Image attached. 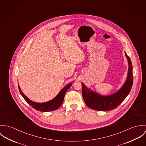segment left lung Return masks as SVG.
Here are the masks:
<instances>
[{"instance_id":"obj_1","label":"left lung","mask_w":146,"mask_h":146,"mask_svg":"<svg viewBox=\"0 0 146 146\" xmlns=\"http://www.w3.org/2000/svg\"><path fill=\"white\" fill-rule=\"evenodd\" d=\"M128 61V73L125 83L116 93L110 96H103L88 88L83 83L82 95L85 104L89 108L97 110L107 111L116 108L127 96L133 83V67L131 60L125 53Z\"/></svg>"}]
</instances>
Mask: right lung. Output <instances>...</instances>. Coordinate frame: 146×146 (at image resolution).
I'll return each mask as SVG.
<instances>
[{
	"label": "right lung",
	"mask_w": 146,
	"mask_h": 146,
	"mask_svg": "<svg viewBox=\"0 0 146 146\" xmlns=\"http://www.w3.org/2000/svg\"><path fill=\"white\" fill-rule=\"evenodd\" d=\"M72 83L66 85L64 88L60 92L58 95L52 100L44 102V103H36L30 100L21 91V88L19 85V89L20 92L21 96L25 99V100L30 104L32 107L38 111H40L42 112H48V111H52L56 110H57L62 104L63 101L64 100V95L69 88L71 86Z\"/></svg>",
	"instance_id": "obj_1"
}]
</instances>
